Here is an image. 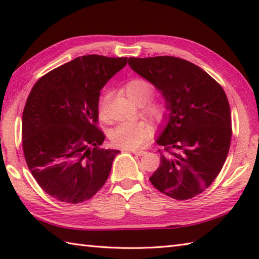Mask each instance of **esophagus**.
<instances>
[{"instance_id":"obj_1","label":"esophagus","mask_w":259,"mask_h":259,"mask_svg":"<svg viewBox=\"0 0 259 259\" xmlns=\"http://www.w3.org/2000/svg\"><path fill=\"white\" fill-rule=\"evenodd\" d=\"M126 151H129V152H131V153H134V154H136V155H144V154H146V152L145 151H142V150H126Z\"/></svg>"}]
</instances>
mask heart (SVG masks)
Wrapping results in <instances>:
<instances>
[{
    "label": "heart",
    "mask_w": 259,
    "mask_h": 259,
    "mask_svg": "<svg viewBox=\"0 0 259 259\" xmlns=\"http://www.w3.org/2000/svg\"><path fill=\"white\" fill-rule=\"evenodd\" d=\"M124 91L131 102L143 105L151 98L153 88L144 78H133L124 87ZM100 115L104 116V102L100 103ZM144 111L156 121H162L166 115V108L162 103L152 102L144 105ZM150 135V124L146 121H126L116 124L109 133L114 145L125 150H134L143 145Z\"/></svg>",
    "instance_id": "heart-1"
}]
</instances>
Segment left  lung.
<instances>
[{
	"mask_svg": "<svg viewBox=\"0 0 259 259\" xmlns=\"http://www.w3.org/2000/svg\"><path fill=\"white\" fill-rule=\"evenodd\" d=\"M128 64L160 91L168 111L155 140L164 153L150 181L172 199L194 198L211 185L229 154L232 122L225 91L202 68L177 57H131Z\"/></svg>",
	"mask_w": 259,
	"mask_h": 259,
	"instance_id": "8db88e82",
	"label": "left lung"
}]
</instances>
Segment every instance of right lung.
<instances>
[{
	"instance_id": "1",
	"label": "right lung",
	"mask_w": 259,
	"mask_h": 259,
	"mask_svg": "<svg viewBox=\"0 0 259 259\" xmlns=\"http://www.w3.org/2000/svg\"><path fill=\"white\" fill-rule=\"evenodd\" d=\"M126 61V57H77L34 84L23 113V150L35 181L52 198L81 203L107 181L120 151L102 147L99 96Z\"/></svg>"
}]
</instances>
